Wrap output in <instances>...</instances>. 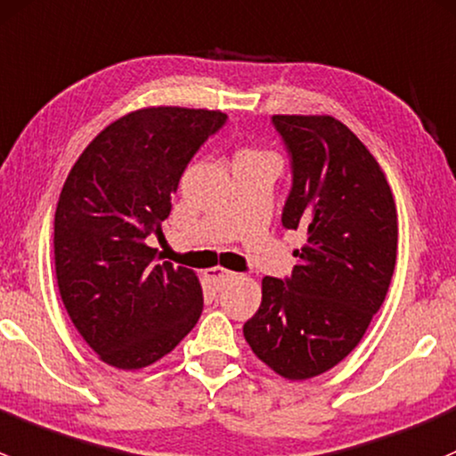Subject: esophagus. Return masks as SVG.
<instances>
[{
    "mask_svg": "<svg viewBox=\"0 0 456 456\" xmlns=\"http://www.w3.org/2000/svg\"><path fill=\"white\" fill-rule=\"evenodd\" d=\"M230 279H234V272L224 270V267H210V270H206V281H208L213 288H222V285L228 283Z\"/></svg>",
    "mask_w": 456,
    "mask_h": 456,
    "instance_id": "esophagus-1",
    "label": "esophagus"
}]
</instances>
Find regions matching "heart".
<instances>
[{"mask_svg":"<svg viewBox=\"0 0 456 456\" xmlns=\"http://www.w3.org/2000/svg\"><path fill=\"white\" fill-rule=\"evenodd\" d=\"M241 153H248V151H241Z\"/></svg>","mask_w":456,"mask_h":456,"instance_id":"1","label":"heart"}]
</instances>
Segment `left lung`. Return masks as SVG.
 <instances>
[{"label": "left lung", "instance_id": "1", "mask_svg": "<svg viewBox=\"0 0 456 456\" xmlns=\"http://www.w3.org/2000/svg\"><path fill=\"white\" fill-rule=\"evenodd\" d=\"M292 153L283 226L305 232L292 279L265 276L243 325L252 354L292 382L336 367L382 307L397 259V208L378 159L333 116L276 114Z\"/></svg>", "mask_w": 456, "mask_h": 456}]
</instances>
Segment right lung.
<instances>
[{"label":"right lung","instance_id":"add662e5","mask_svg":"<svg viewBox=\"0 0 456 456\" xmlns=\"http://www.w3.org/2000/svg\"><path fill=\"white\" fill-rule=\"evenodd\" d=\"M226 114L142 107L107 125L78 156L54 213L61 300L98 360L138 370L171 354L204 309L193 270L158 263L186 164Z\"/></svg>","mask_w":456,"mask_h":456}]
</instances>
